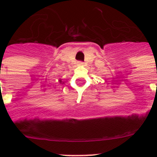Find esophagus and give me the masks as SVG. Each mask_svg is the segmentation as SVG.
Instances as JSON below:
<instances>
[{"label": "esophagus", "mask_w": 157, "mask_h": 157, "mask_svg": "<svg viewBox=\"0 0 157 157\" xmlns=\"http://www.w3.org/2000/svg\"><path fill=\"white\" fill-rule=\"evenodd\" d=\"M83 62H82V61H78V65H80V66H81V65H83Z\"/></svg>", "instance_id": "esophagus-1"}]
</instances>
